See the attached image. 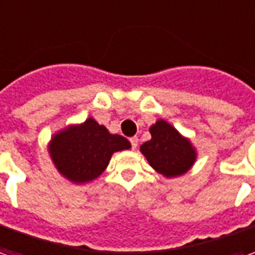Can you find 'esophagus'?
I'll return each instance as SVG.
<instances>
[{"label":"esophagus","mask_w":255,"mask_h":255,"mask_svg":"<svg viewBox=\"0 0 255 255\" xmlns=\"http://www.w3.org/2000/svg\"><path fill=\"white\" fill-rule=\"evenodd\" d=\"M129 142H131L132 149H136V147H138V143H139V139H138V136H132V138H129Z\"/></svg>","instance_id":"34e87169"}]
</instances>
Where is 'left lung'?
<instances>
[{"label":"left lung","instance_id":"1","mask_svg":"<svg viewBox=\"0 0 255 255\" xmlns=\"http://www.w3.org/2000/svg\"><path fill=\"white\" fill-rule=\"evenodd\" d=\"M152 139L140 145V152L158 174L167 178L183 175L196 161V149L170 123L157 120L150 127Z\"/></svg>","mask_w":255,"mask_h":255}]
</instances>
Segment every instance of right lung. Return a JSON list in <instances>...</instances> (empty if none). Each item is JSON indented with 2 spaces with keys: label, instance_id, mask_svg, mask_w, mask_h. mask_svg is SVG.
<instances>
[{
  "label": "right lung",
  "instance_id": "right-lung-1",
  "mask_svg": "<svg viewBox=\"0 0 255 255\" xmlns=\"http://www.w3.org/2000/svg\"><path fill=\"white\" fill-rule=\"evenodd\" d=\"M124 136L110 133L92 117L55 133L49 154L56 170L74 183L90 182L102 174L115 152L129 149Z\"/></svg>",
  "mask_w": 255,
  "mask_h": 255
}]
</instances>
